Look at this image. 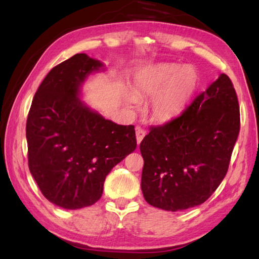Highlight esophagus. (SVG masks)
<instances>
[{
	"instance_id": "esophagus-1",
	"label": "esophagus",
	"mask_w": 259,
	"mask_h": 259,
	"mask_svg": "<svg viewBox=\"0 0 259 259\" xmlns=\"http://www.w3.org/2000/svg\"><path fill=\"white\" fill-rule=\"evenodd\" d=\"M145 136H146V130L145 129L140 128V126H137V128H136V138H137L138 145L140 144V142L143 140V138L145 137Z\"/></svg>"
}]
</instances>
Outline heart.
I'll use <instances>...</instances> for the list:
<instances>
[{"mask_svg": "<svg viewBox=\"0 0 259 259\" xmlns=\"http://www.w3.org/2000/svg\"><path fill=\"white\" fill-rule=\"evenodd\" d=\"M198 81V72L192 66L160 65L140 76L136 89L142 96H157L152 114L155 120L166 122L181 114Z\"/></svg>", "mask_w": 259, "mask_h": 259, "instance_id": "obj_1", "label": "heart"}]
</instances>
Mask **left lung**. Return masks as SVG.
I'll return each mask as SVG.
<instances>
[{"label":"left lung","mask_w":259,"mask_h":259,"mask_svg":"<svg viewBox=\"0 0 259 259\" xmlns=\"http://www.w3.org/2000/svg\"><path fill=\"white\" fill-rule=\"evenodd\" d=\"M239 131L235 89L221 74L181 115L151 126L140 143L146 202L177 211L207 201L229 170Z\"/></svg>","instance_id":"obj_1"}]
</instances>
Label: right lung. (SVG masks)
I'll return each mask as SVG.
<instances>
[{"label":"right lung","mask_w":259,"mask_h":259,"mask_svg":"<svg viewBox=\"0 0 259 259\" xmlns=\"http://www.w3.org/2000/svg\"><path fill=\"white\" fill-rule=\"evenodd\" d=\"M99 60L76 54L48 73L26 123L29 171L46 198L64 209L102 198L109 171L137 147L134 125L104 119L77 97Z\"/></svg>","instance_id":"add662e5"}]
</instances>
